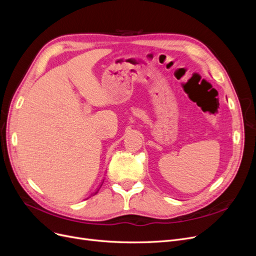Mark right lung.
<instances>
[{
	"label": "right lung",
	"mask_w": 256,
	"mask_h": 256,
	"mask_svg": "<svg viewBox=\"0 0 256 256\" xmlns=\"http://www.w3.org/2000/svg\"><path fill=\"white\" fill-rule=\"evenodd\" d=\"M96 193H97V192H96Z\"/></svg>",
	"instance_id": "right-lung-1"
}]
</instances>
